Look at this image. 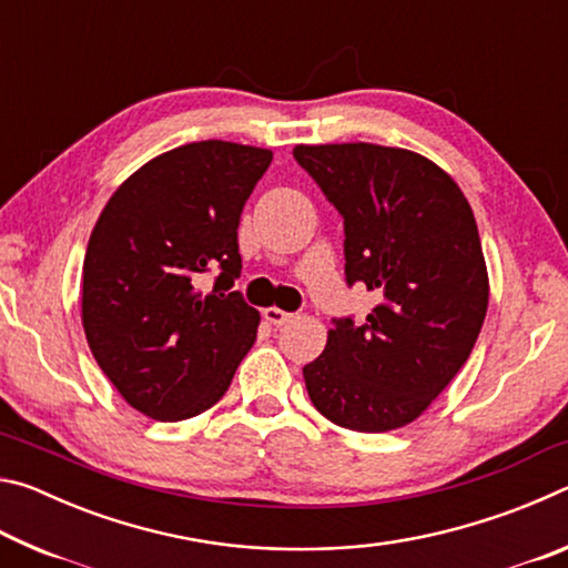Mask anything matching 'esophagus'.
<instances>
[{"instance_id": "esophagus-1", "label": "esophagus", "mask_w": 568, "mask_h": 568, "mask_svg": "<svg viewBox=\"0 0 568 568\" xmlns=\"http://www.w3.org/2000/svg\"><path fill=\"white\" fill-rule=\"evenodd\" d=\"M263 318L271 323V325H275V328H281V325H285V323H291L295 315L293 313H285V311H281V307H265L263 311Z\"/></svg>"}]
</instances>
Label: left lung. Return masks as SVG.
<instances>
[{
    "label": "left lung",
    "mask_w": 568,
    "mask_h": 568,
    "mask_svg": "<svg viewBox=\"0 0 568 568\" xmlns=\"http://www.w3.org/2000/svg\"><path fill=\"white\" fill-rule=\"evenodd\" d=\"M343 217L345 283L381 297L363 323L335 318L303 368L313 406L335 426H406L454 381L488 307L484 250L464 192L423 155L343 142L293 150Z\"/></svg>",
    "instance_id": "1"
}]
</instances>
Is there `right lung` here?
Listing matches in <instances>:
<instances>
[{
  "instance_id": "right-lung-1",
  "label": "right lung",
  "mask_w": 568,
  "mask_h": 568,
  "mask_svg": "<svg viewBox=\"0 0 568 568\" xmlns=\"http://www.w3.org/2000/svg\"><path fill=\"white\" fill-rule=\"evenodd\" d=\"M273 152L190 142L114 190L82 265V325L120 396L155 420H185L225 396L261 313L233 291L240 213ZM216 273L203 294L199 281Z\"/></svg>"
}]
</instances>
